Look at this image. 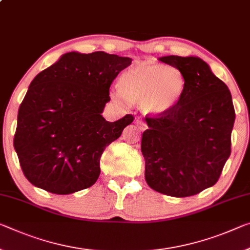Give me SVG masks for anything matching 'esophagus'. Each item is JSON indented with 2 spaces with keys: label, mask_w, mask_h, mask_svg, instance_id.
<instances>
[{
  "label": "esophagus",
  "mask_w": 250,
  "mask_h": 250,
  "mask_svg": "<svg viewBox=\"0 0 250 250\" xmlns=\"http://www.w3.org/2000/svg\"><path fill=\"white\" fill-rule=\"evenodd\" d=\"M136 124H137V125H138V129L141 130V131H144V130H146V122H145V121L140 120V119H137V120H136Z\"/></svg>",
  "instance_id": "obj_1"
}]
</instances>
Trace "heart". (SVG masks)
<instances>
[{
  "label": "heart",
  "instance_id": "1",
  "mask_svg": "<svg viewBox=\"0 0 250 250\" xmlns=\"http://www.w3.org/2000/svg\"><path fill=\"white\" fill-rule=\"evenodd\" d=\"M119 91L129 102H140L148 116H164L180 101L186 89L184 73L175 66L141 64L121 75ZM118 94L113 99L119 100Z\"/></svg>",
  "mask_w": 250,
  "mask_h": 250
}]
</instances>
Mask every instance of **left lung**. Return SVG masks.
<instances>
[{"label": "left lung", "mask_w": 250, "mask_h": 250, "mask_svg": "<svg viewBox=\"0 0 250 250\" xmlns=\"http://www.w3.org/2000/svg\"><path fill=\"white\" fill-rule=\"evenodd\" d=\"M184 73L186 89L170 112L146 118L145 178L156 191L189 197L211 187L230 156L235 122L230 91L198 57L159 58Z\"/></svg>", "instance_id": "1"}]
</instances>
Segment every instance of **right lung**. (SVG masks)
Returning <instances> with one entry per match:
<instances>
[{"mask_svg": "<svg viewBox=\"0 0 250 250\" xmlns=\"http://www.w3.org/2000/svg\"><path fill=\"white\" fill-rule=\"evenodd\" d=\"M131 61L104 51H73L33 79L14 134V149L31 184L57 195L96 184L105 146L133 121L131 114L114 122L101 114L111 83Z\"/></svg>", "mask_w": 250, "mask_h": 250, "instance_id": "right-lung-1", "label": "right lung"}]
</instances>
